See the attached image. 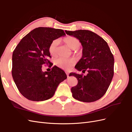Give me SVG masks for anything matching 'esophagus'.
I'll return each mask as SVG.
<instances>
[{"label": "esophagus", "instance_id": "esophagus-1", "mask_svg": "<svg viewBox=\"0 0 132 132\" xmlns=\"http://www.w3.org/2000/svg\"><path fill=\"white\" fill-rule=\"evenodd\" d=\"M66 74H67V77H69V73L68 72V71H66Z\"/></svg>", "mask_w": 132, "mask_h": 132}]
</instances>
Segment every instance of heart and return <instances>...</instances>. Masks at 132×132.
Wrapping results in <instances>:
<instances>
[{"instance_id":"1","label":"heart","mask_w":132,"mask_h":132,"mask_svg":"<svg viewBox=\"0 0 132 132\" xmlns=\"http://www.w3.org/2000/svg\"><path fill=\"white\" fill-rule=\"evenodd\" d=\"M63 41L71 50H76L80 46V42L77 38L73 36H67L63 39ZM58 45V41L55 39L50 44L48 47V51L50 54L53 57H55L57 54V46ZM74 63L73 59H67L60 58L57 60L55 64L56 65L63 69H68L70 67L73 65Z\"/></svg>"}]
</instances>
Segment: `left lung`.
<instances>
[{"label":"left lung","mask_w":132,"mask_h":132,"mask_svg":"<svg viewBox=\"0 0 132 132\" xmlns=\"http://www.w3.org/2000/svg\"><path fill=\"white\" fill-rule=\"evenodd\" d=\"M65 31L78 38L82 46V57L75 68L83 73L87 71L86 76L70 74L78 80V84L71 89L73 97L85 102L97 101L105 94L113 78V55L107 43L93 32L85 30Z\"/></svg>","instance_id":"1"}]
</instances>
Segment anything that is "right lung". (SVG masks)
<instances>
[{
	"label": "right lung",
	"mask_w": 132,
	"mask_h": 132,
	"mask_svg": "<svg viewBox=\"0 0 132 132\" xmlns=\"http://www.w3.org/2000/svg\"><path fill=\"white\" fill-rule=\"evenodd\" d=\"M65 34L62 29L36 28L20 41L12 57L11 73L19 91L23 96L34 101L47 100L54 95L58 85L67 79L65 73L54 66L43 72L42 65L53 64L48 60L51 42Z\"/></svg>",
	"instance_id": "1"
}]
</instances>
